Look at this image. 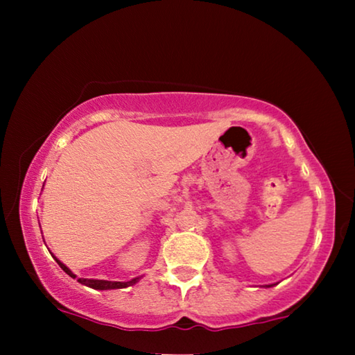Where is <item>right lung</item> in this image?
<instances>
[{
    "label": "right lung",
    "mask_w": 355,
    "mask_h": 355,
    "mask_svg": "<svg viewBox=\"0 0 355 355\" xmlns=\"http://www.w3.org/2000/svg\"><path fill=\"white\" fill-rule=\"evenodd\" d=\"M56 261H58V264L59 266L62 268V271L65 272V274H69L70 277H76V275L70 271V269L65 266V264H62L61 261L58 260L56 258ZM78 282H80V284H83V285H86V286H91V288H94V290H114V288H127V286H130V285H133V284H136L137 282V279H133V280H130V282H110V280H94V279H78Z\"/></svg>",
    "instance_id": "1"
}]
</instances>
